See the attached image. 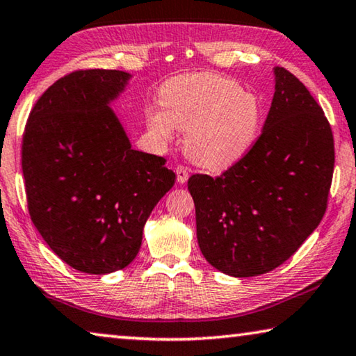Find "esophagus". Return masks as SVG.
<instances>
[{
	"instance_id": "34e87169",
	"label": "esophagus",
	"mask_w": 356,
	"mask_h": 356,
	"mask_svg": "<svg viewBox=\"0 0 356 356\" xmlns=\"http://www.w3.org/2000/svg\"><path fill=\"white\" fill-rule=\"evenodd\" d=\"M176 174H177V182L179 184H185L188 180V169L184 168V166H177L176 168Z\"/></svg>"
}]
</instances>
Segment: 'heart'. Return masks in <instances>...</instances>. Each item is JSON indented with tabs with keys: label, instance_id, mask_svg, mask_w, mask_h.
<instances>
[{
	"label": "heart",
	"instance_id": "b5f03b06",
	"mask_svg": "<svg viewBox=\"0 0 356 356\" xmlns=\"http://www.w3.org/2000/svg\"><path fill=\"white\" fill-rule=\"evenodd\" d=\"M160 103L163 111H147L152 136L168 143L174 128L187 131V155L211 171L236 165L259 136L263 109L258 97L225 76L196 72L172 79L161 88Z\"/></svg>",
	"mask_w": 356,
	"mask_h": 356
}]
</instances>
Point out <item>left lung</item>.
I'll return each instance as SVG.
<instances>
[{"label":"left lung","mask_w":356,"mask_h":356,"mask_svg":"<svg viewBox=\"0 0 356 356\" xmlns=\"http://www.w3.org/2000/svg\"><path fill=\"white\" fill-rule=\"evenodd\" d=\"M261 136L220 177L195 174L188 190L201 253L220 273L255 277L280 266L325 216L334 169L328 120L304 83L274 67Z\"/></svg>","instance_id":"obj_1"}]
</instances>
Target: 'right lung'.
Returning <instances> with one entry per match:
<instances>
[{"mask_svg":"<svg viewBox=\"0 0 356 356\" xmlns=\"http://www.w3.org/2000/svg\"><path fill=\"white\" fill-rule=\"evenodd\" d=\"M131 77L71 72L44 92L25 128L22 169L33 223L86 274L115 273L136 258L145 222L176 182L165 158L131 147L112 111Z\"/></svg>","mask_w":356,"mask_h":356,"instance_id":"obj_1","label":"right lung"}]
</instances>
